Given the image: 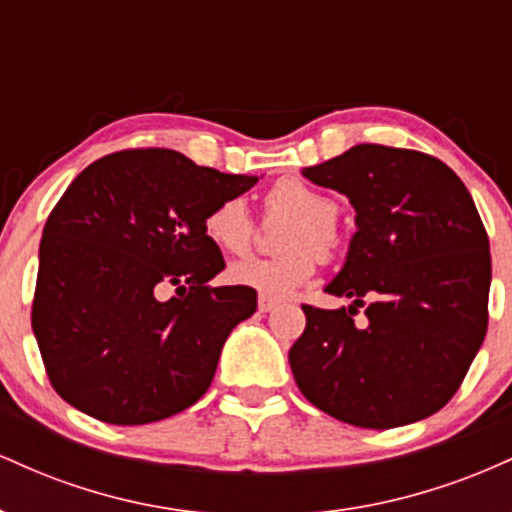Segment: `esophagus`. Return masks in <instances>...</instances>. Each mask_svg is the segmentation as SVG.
Masks as SVG:
<instances>
[{
  "mask_svg": "<svg viewBox=\"0 0 512 512\" xmlns=\"http://www.w3.org/2000/svg\"><path fill=\"white\" fill-rule=\"evenodd\" d=\"M279 301L276 298H269V296H260L257 298V308H260V313H269V310H274Z\"/></svg>",
  "mask_w": 512,
  "mask_h": 512,
  "instance_id": "1",
  "label": "esophagus"
}]
</instances>
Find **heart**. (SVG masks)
Listing matches in <instances>:
<instances>
[{"label": "heart", "instance_id": "heart-1", "mask_svg": "<svg viewBox=\"0 0 512 512\" xmlns=\"http://www.w3.org/2000/svg\"><path fill=\"white\" fill-rule=\"evenodd\" d=\"M267 207L293 214L281 236V245L289 250L274 257H243L228 267V279L262 296L286 298L313 279L315 250L330 255L337 248V204L308 182L284 178L269 190ZM202 231L214 248L238 255L250 248L255 226L243 199H226L207 211Z\"/></svg>", "mask_w": 512, "mask_h": 512}]
</instances>
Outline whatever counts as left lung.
Returning a JSON list of instances; mask_svg holds the SVG:
<instances>
[{
    "instance_id": "1",
    "label": "left lung",
    "mask_w": 512,
    "mask_h": 512,
    "mask_svg": "<svg viewBox=\"0 0 512 512\" xmlns=\"http://www.w3.org/2000/svg\"><path fill=\"white\" fill-rule=\"evenodd\" d=\"M356 211L344 267L325 286L349 308L303 305L289 363L308 402L344 424L395 428L450 402L489 325L491 252L474 199L421 151L358 144L303 168ZM363 297L369 325H353Z\"/></svg>"
}]
</instances>
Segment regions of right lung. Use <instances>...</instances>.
Here are the masks:
<instances>
[{
	"mask_svg": "<svg viewBox=\"0 0 512 512\" xmlns=\"http://www.w3.org/2000/svg\"><path fill=\"white\" fill-rule=\"evenodd\" d=\"M257 180L170 149L117 151L76 175L43 228L31 315L64 402L105 424L139 426L209 390L257 291L207 286L226 262L202 221ZM166 285L179 296L161 302Z\"/></svg>",
	"mask_w": 512,
	"mask_h": 512,
	"instance_id": "add662e5",
	"label": "right lung"
}]
</instances>
